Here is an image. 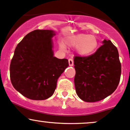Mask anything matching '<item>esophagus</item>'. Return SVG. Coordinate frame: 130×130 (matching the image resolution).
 Segmentation results:
<instances>
[{"label":"esophagus","instance_id":"obj_1","mask_svg":"<svg viewBox=\"0 0 130 130\" xmlns=\"http://www.w3.org/2000/svg\"><path fill=\"white\" fill-rule=\"evenodd\" d=\"M69 63L70 66H73V60L72 58L69 59Z\"/></svg>","mask_w":130,"mask_h":130}]
</instances>
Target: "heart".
I'll return each mask as SVG.
<instances>
[{"label":"heart","mask_w":130,"mask_h":130,"mask_svg":"<svg viewBox=\"0 0 130 130\" xmlns=\"http://www.w3.org/2000/svg\"><path fill=\"white\" fill-rule=\"evenodd\" d=\"M67 45L72 47H77V50L82 55H89L96 50L98 46V41L94 35L86 34H77L70 36L66 40ZM61 48L64 47L61 46Z\"/></svg>","instance_id":"b5f03b06"}]
</instances>
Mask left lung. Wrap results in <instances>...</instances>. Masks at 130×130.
I'll use <instances>...</instances> for the list:
<instances>
[{"label": "left lung", "instance_id": "8db88e82", "mask_svg": "<svg viewBox=\"0 0 130 130\" xmlns=\"http://www.w3.org/2000/svg\"><path fill=\"white\" fill-rule=\"evenodd\" d=\"M96 52L89 56H75V87L86 102H97L111 95L120 81L121 65L117 48L104 40Z\"/></svg>", "mask_w": 130, "mask_h": 130}]
</instances>
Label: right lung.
Wrapping results in <instances>:
<instances>
[{"label": "right lung", "mask_w": 130, "mask_h": 130, "mask_svg": "<svg viewBox=\"0 0 130 130\" xmlns=\"http://www.w3.org/2000/svg\"><path fill=\"white\" fill-rule=\"evenodd\" d=\"M52 30L36 29L26 35L14 51L10 65L13 87L26 98L44 100L52 96L67 59L53 56Z\"/></svg>", "instance_id": "right-lung-1"}]
</instances>
